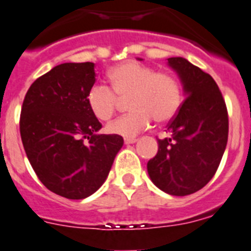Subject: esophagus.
<instances>
[{"instance_id":"1","label":"esophagus","mask_w":251,"mask_h":251,"mask_svg":"<svg viewBox=\"0 0 251 251\" xmlns=\"http://www.w3.org/2000/svg\"><path fill=\"white\" fill-rule=\"evenodd\" d=\"M137 140L136 138H124V143L126 145H132V143H136Z\"/></svg>"}]
</instances>
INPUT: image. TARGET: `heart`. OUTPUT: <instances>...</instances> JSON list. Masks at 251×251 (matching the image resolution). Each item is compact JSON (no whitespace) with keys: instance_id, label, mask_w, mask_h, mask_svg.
Returning <instances> with one entry per match:
<instances>
[{"instance_id":"1","label":"heart","mask_w":251,"mask_h":251,"mask_svg":"<svg viewBox=\"0 0 251 251\" xmlns=\"http://www.w3.org/2000/svg\"><path fill=\"white\" fill-rule=\"evenodd\" d=\"M110 87L96 85L87 93L89 109L100 121L114 114L119 99H128L129 114L106 126L108 133L133 138L150 128L152 119L165 123L176 115L183 101L181 86L169 72H155L147 64L127 61L110 68L106 74Z\"/></svg>"}]
</instances>
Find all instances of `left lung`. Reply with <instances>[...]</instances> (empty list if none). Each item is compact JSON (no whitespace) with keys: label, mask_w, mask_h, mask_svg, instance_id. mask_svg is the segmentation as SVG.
I'll return each instance as SVG.
<instances>
[{"label":"left lung","mask_w":251,"mask_h":251,"mask_svg":"<svg viewBox=\"0 0 251 251\" xmlns=\"http://www.w3.org/2000/svg\"><path fill=\"white\" fill-rule=\"evenodd\" d=\"M183 85L184 100L168 124L169 138L147 162L150 179L171 196H188L211 180L221 162L228 137L226 104L217 83L183 57L168 59Z\"/></svg>","instance_id":"1"}]
</instances>
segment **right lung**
I'll use <instances>...</instances> for the list:
<instances>
[{
  "instance_id": "add662e5",
  "label": "right lung",
  "mask_w": 251,
  "mask_h": 251,
  "mask_svg": "<svg viewBox=\"0 0 251 251\" xmlns=\"http://www.w3.org/2000/svg\"><path fill=\"white\" fill-rule=\"evenodd\" d=\"M94 67L91 62L55 66L34 81L21 108V141L30 165L50 192L68 199L99 189L124 143L121 136L98 134L101 123L86 101Z\"/></svg>"
}]
</instances>
